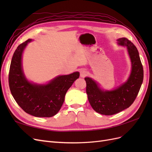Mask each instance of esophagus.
Returning a JSON list of instances; mask_svg holds the SVG:
<instances>
[{
	"mask_svg": "<svg viewBox=\"0 0 152 152\" xmlns=\"http://www.w3.org/2000/svg\"><path fill=\"white\" fill-rule=\"evenodd\" d=\"M87 75V71L86 70V69H82L80 72V75L81 77L84 78Z\"/></svg>",
	"mask_w": 152,
	"mask_h": 152,
	"instance_id": "esophagus-1",
	"label": "esophagus"
}]
</instances>
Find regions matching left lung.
<instances>
[{"label": "left lung", "instance_id": "obj_1", "mask_svg": "<svg viewBox=\"0 0 152 152\" xmlns=\"http://www.w3.org/2000/svg\"><path fill=\"white\" fill-rule=\"evenodd\" d=\"M118 45L126 47L131 59V72L126 82L113 90H103L90 77H86V93L94 111L112 115L129 108L134 102L143 80V68L138 50L126 38L117 40Z\"/></svg>", "mask_w": 152, "mask_h": 152}]
</instances>
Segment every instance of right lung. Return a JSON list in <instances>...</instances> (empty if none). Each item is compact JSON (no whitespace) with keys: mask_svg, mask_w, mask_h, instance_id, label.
Here are the masks:
<instances>
[{"mask_svg":"<svg viewBox=\"0 0 152 152\" xmlns=\"http://www.w3.org/2000/svg\"><path fill=\"white\" fill-rule=\"evenodd\" d=\"M32 40L28 39L18 46L11 60L9 85L18 105L31 115L50 117L60 110L68 89L79 77L78 72L59 75L46 84H37L27 80L22 68V54Z\"/></svg>","mask_w":152,"mask_h":152,"instance_id":"1","label":"right lung"}]
</instances>
